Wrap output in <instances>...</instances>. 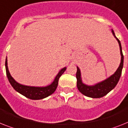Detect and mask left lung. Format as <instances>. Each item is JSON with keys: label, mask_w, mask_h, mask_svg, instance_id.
I'll list each match as a JSON object with an SVG mask.
<instances>
[{"label": "left lung", "mask_w": 128, "mask_h": 128, "mask_svg": "<svg viewBox=\"0 0 128 128\" xmlns=\"http://www.w3.org/2000/svg\"><path fill=\"white\" fill-rule=\"evenodd\" d=\"M112 33L114 37L118 40V44L120 46V55H121V61L120 64L118 69L116 70L114 74H113L112 76L104 80L98 82L97 84L93 85V86H88L84 84L82 82V76H81V71L80 68L77 66V72H76V78H77V87L78 89L81 93L84 95L91 97V98H100L102 96H105L106 94L112 90L116 87L118 84V81L120 80L121 76L122 71L124 65V56L122 50V46L120 41L119 39L116 37L114 32L112 30Z\"/></svg>", "instance_id": "left-lung-1"}]
</instances>
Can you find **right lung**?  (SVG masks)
<instances>
[{"mask_svg":"<svg viewBox=\"0 0 128 128\" xmlns=\"http://www.w3.org/2000/svg\"><path fill=\"white\" fill-rule=\"evenodd\" d=\"M8 60L7 57L5 61V67H6V72L7 78L8 81L12 86V88L15 89L16 91L26 97L32 100H39L42 99L54 93L56 89L58 80L62 74L66 71V67L63 68L58 72V74L56 76L54 80L51 84L45 87H35V86H24L22 84L18 83L10 75V72L8 70Z\"/></svg>","mask_w":128,"mask_h":128,"instance_id":"1","label":"right lung"}]
</instances>
